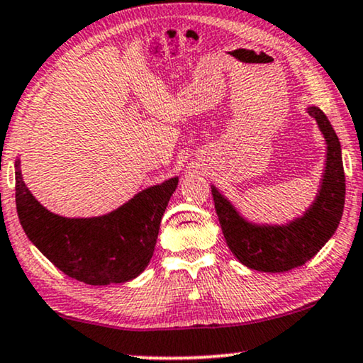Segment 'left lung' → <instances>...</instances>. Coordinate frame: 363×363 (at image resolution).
<instances>
[{"instance_id":"left-lung-1","label":"left lung","mask_w":363,"mask_h":363,"mask_svg":"<svg viewBox=\"0 0 363 363\" xmlns=\"http://www.w3.org/2000/svg\"><path fill=\"white\" fill-rule=\"evenodd\" d=\"M327 141V161L317 199L306 214L287 225H255L244 219L235 207L212 187L216 212L219 216L230 252L245 267L260 272H287L311 260L339 227L345 204V174L340 143L318 108H308Z\"/></svg>"}]
</instances>
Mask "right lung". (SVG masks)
<instances>
[{
  "mask_svg": "<svg viewBox=\"0 0 363 363\" xmlns=\"http://www.w3.org/2000/svg\"><path fill=\"white\" fill-rule=\"evenodd\" d=\"M16 167V211L33 244L71 279L89 286L128 282L147 267L177 177L139 192L119 209L91 219H67L45 209Z\"/></svg>",
  "mask_w": 363,
  "mask_h": 363,
  "instance_id": "add662e5",
  "label": "right lung"
}]
</instances>
